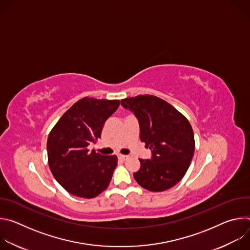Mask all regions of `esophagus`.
<instances>
[{"instance_id":"esophagus-1","label":"esophagus","mask_w":250,"mask_h":250,"mask_svg":"<svg viewBox=\"0 0 250 250\" xmlns=\"http://www.w3.org/2000/svg\"><path fill=\"white\" fill-rule=\"evenodd\" d=\"M118 157L121 159V160H126L127 159V155H123V154H118Z\"/></svg>"}]
</instances>
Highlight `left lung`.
<instances>
[{"instance_id": "left-lung-1", "label": "left lung", "mask_w": 250, "mask_h": 250, "mask_svg": "<svg viewBox=\"0 0 250 250\" xmlns=\"http://www.w3.org/2000/svg\"><path fill=\"white\" fill-rule=\"evenodd\" d=\"M139 123L140 140L152 152L151 159H139L135 181L151 192L172 188L186 174L195 150L194 131L189 121L166 101L139 95L121 101Z\"/></svg>"}]
</instances>
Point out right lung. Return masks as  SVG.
<instances>
[{
	"mask_svg": "<svg viewBox=\"0 0 250 250\" xmlns=\"http://www.w3.org/2000/svg\"><path fill=\"white\" fill-rule=\"evenodd\" d=\"M119 100L85 97L64 113L47 138V157L56 181L70 194L91 199L108 188L118 157L89 151L104 124L119 108Z\"/></svg>",
	"mask_w": 250,
	"mask_h": 250,
	"instance_id": "add662e5",
	"label": "right lung"
}]
</instances>
